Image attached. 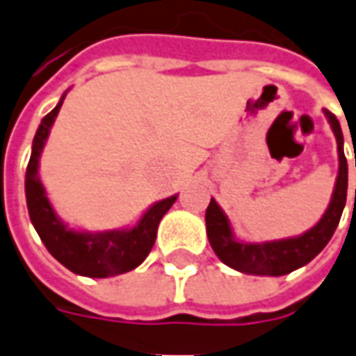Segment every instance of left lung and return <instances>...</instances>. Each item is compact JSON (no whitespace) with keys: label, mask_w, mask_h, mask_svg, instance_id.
Returning <instances> with one entry per match:
<instances>
[{"label":"left lung","mask_w":356,"mask_h":356,"mask_svg":"<svg viewBox=\"0 0 356 356\" xmlns=\"http://www.w3.org/2000/svg\"><path fill=\"white\" fill-rule=\"evenodd\" d=\"M324 113L337 138L339 173L335 181L332 202L322 216V220L318 221L312 229L302 233L300 237L270 241V243H238L231 233L227 216L221 212V208L212 198L206 208V233H208V241L212 245L213 252L225 266H229L237 272L252 273V275H285L300 266L308 264L330 243L337 223L341 220L345 200H347V158L343 152V133L339 121L332 111L324 109Z\"/></svg>","instance_id":"1"}]
</instances>
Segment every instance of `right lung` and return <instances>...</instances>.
Returning a JSON list of instances; mask_svg holds the SVG:
<instances>
[{
	"mask_svg": "<svg viewBox=\"0 0 356 356\" xmlns=\"http://www.w3.org/2000/svg\"><path fill=\"white\" fill-rule=\"evenodd\" d=\"M63 98L42 119L32 143L31 161L26 168V181H24L26 206H29L32 225L38 231L49 254L73 273L86 277H109V275L131 272L136 266L143 264L144 258L150 254L160 220L177 200V196H170L154 204L133 229L106 231V233H81V231L67 229L65 223H61L54 212L38 177L40 154L63 104Z\"/></svg>",
	"mask_w": 356,
	"mask_h": 356,
	"instance_id": "1",
	"label": "right lung"
}]
</instances>
